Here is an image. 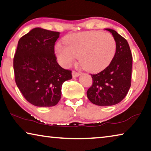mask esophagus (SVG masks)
Here are the masks:
<instances>
[{"label":"esophagus","instance_id":"esophagus-1","mask_svg":"<svg viewBox=\"0 0 151 151\" xmlns=\"http://www.w3.org/2000/svg\"><path fill=\"white\" fill-rule=\"evenodd\" d=\"M72 75H73V77L76 78V77H78V76L80 75V73H78L76 71H73V73H72Z\"/></svg>","mask_w":151,"mask_h":151}]
</instances>
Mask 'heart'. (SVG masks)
Returning <instances> with one entry per match:
<instances>
[{
  "mask_svg": "<svg viewBox=\"0 0 151 151\" xmlns=\"http://www.w3.org/2000/svg\"><path fill=\"white\" fill-rule=\"evenodd\" d=\"M64 45L57 44L55 53L60 63L68 68L78 57L83 68L97 73L109 65L116 54V42L109 33L89 31L74 33L63 40Z\"/></svg>",
  "mask_w": 151,
  "mask_h": 151,
  "instance_id": "obj_1",
  "label": "heart"
}]
</instances>
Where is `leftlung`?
Listing matches in <instances>:
<instances>
[{
	"label": "left lung",
	"mask_w": 151,
	"mask_h": 151,
	"mask_svg": "<svg viewBox=\"0 0 151 151\" xmlns=\"http://www.w3.org/2000/svg\"><path fill=\"white\" fill-rule=\"evenodd\" d=\"M106 30L116 40V54L107 68L91 75L93 85L87 92L89 101L99 106L118 104L127 95L131 85L132 55L127 40L114 29Z\"/></svg>",
	"instance_id": "obj_1"
}]
</instances>
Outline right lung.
<instances>
[{"instance_id":"right-lung-1","label":"right lung","mask_w":151,"mask_h":151,"mask_svg":"<svg viewBox=\"0 0 151 151\" xmlns=\"http://www.w3.org/2000/svg\"><path fill=\"white\" fill-rule=\"evenodd\" d=\"M60 33L36 27L20 38L14 56L17 86L28 102L37 107H52L61 98L64 81L71 70L59 65L54 54Z\"/></svg>"}]
</instances>
